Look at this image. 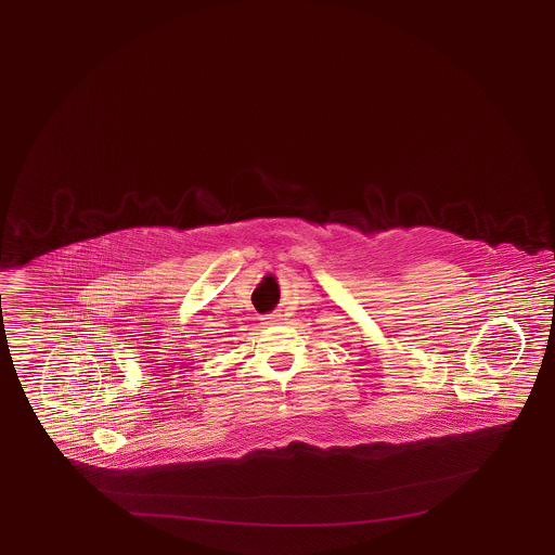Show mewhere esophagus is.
Returning a JSON list of instances; mask_svg holds the SVG:
<instances>
[{"mask_svg": "<svg viewBox=\"0 0 555 555\" xmlns=\"http://www.w3.org/2000/svg\"><path fill=\"white\" fill-rule=\"evenodd\" d=\"M263 323H266V325H273V323H275V315H270V318H263Z\"/></svg>", "mask_w": 555, "mask_h": 555, "instance_id": "1", "label": "esophagus"}]
</instances>
